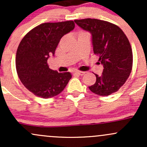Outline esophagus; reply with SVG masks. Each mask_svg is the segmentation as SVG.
<instances>
[{"label": "esophagus", "mask_w": 147, "mask_h": 147, "mask_svg": "<svg viewBox=\"0 0 147 147\" xmlns=\"http://www.w3.org/2000/svg\"><path fill=\"white\" fill-rule=\"evenodd\" d=\"M74 74H75V75H79V76H82V75H84V74H85V72H83V71H76V72H74Z\"/></svg>", "instance_id": "esophagus-1"}]
</instances>
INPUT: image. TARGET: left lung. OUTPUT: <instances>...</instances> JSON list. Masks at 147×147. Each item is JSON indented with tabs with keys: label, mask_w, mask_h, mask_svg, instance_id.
<instances>
[{
	"label": "left lung",
	"mask_w": 147,
	"mask_h": 147,
	"mask_svg": "<svg viewBox=\"0 0 147 147\" xmlns=\"http://www.w3.org/2000/svg\"><path fill=\"white\" fill-rule=\"evenodd\" d=\"M82 29L92 34L94 54L104 65L102 75L89 89L100 96L114 93L125 84L133 67V52L130 42L117 25L95 18L75 20Z\"/></svg>",
	"instance_id": "left-lung-1"
}]
</instances>
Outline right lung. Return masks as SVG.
Segmentation results:
<instances>
[{
  "mask_svg": "<svg viewBox=\"0 0 147 147\" xmlns=\"http://www.w3.org/2000/svg\"><path fill=\"white\" fill-rule=\"evenodd\" d=\"M74 28L73 21L42 23L20 42L16 56V72L21 83L34 95L44 99L55 97L71 79L70 72L51 70L48 59L55 54L62 36Z\"/></svg>",
  "mask_w": 147,
  "mask_h": 147,
  "instance_id": "obj_1",
  "label": "right lung"
}]
</instances>
